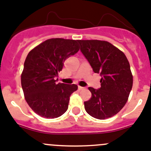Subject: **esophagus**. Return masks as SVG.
<instances>
[{"mask_svg": "<svg viewBox=\"0 0 151 151\" xmlns=\"http://www.w3.org/2000/svg\"><path fill=\"white\" fill-rule=\"evenodd\" d=\"M85 89V88H83V87H81V86H78V90L79 91H81V90H84Z\"/></svg>", "mask_w": 151, "mask_h": 151, "instance_id": "34e87169", "label": "esophagus"}]
</instances>
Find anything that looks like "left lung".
<instances>
[{
  "mask_svg": "<svg viewBox=\"0 0 151 151\" xmlns=\"http://www.w3.org/2000/svg\"><path fill=\"white\" fill-rule=\"evenodd\" d=\"M81 52L95 73H99L101 88H88L91 97L85 109L93 117L105 120L115 115L128 100L132 88V74L124 52L104 40H78Z\"/></svg>",
  "mask_w": 151,
  "mask_h": 151,
  "instance_id": "obj_1",
  "label": "left lung"
}]
</instances>
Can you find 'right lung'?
<instances>
[{
  "mask_svg": "<svg viewBox=\"0 0 151 151\" xmlns=\"http://www.w3.org/2000/svg\"><path fill=\"white\" fill-rule=\"evenodd\" d=\"M78 40L48 39L27 55L21 76L24 98L30 109L45 118H57L68 109L70 95L76 85L57 84L55 77L63 62L79 50Z\"/></svg>",
  "mask_w": 151,
  "mask_h": 151,
  "instance_id": "1",
  "label": "right lung"
}]
</instances>
